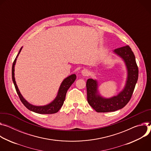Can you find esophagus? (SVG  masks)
I'll return each instance as SVG.
<instances>
[{
  "mask_svg": "<svg viewBox=\"0 0 151 151\" xmlns=\"http://www.w3.org/2000/svg\"><path fill=\"white\" fill-rule=\"evenodd\" d=\"M81 73V74H82L83 76H88L89 75V74H90L89 71L88 70H87V69L83 70Z\"/></svg>",
  "mask_w": 151,
  "mask_h": 151,
  "instance_id": "esophagus-1",
  "label": "esophagus"
}]
</instances>
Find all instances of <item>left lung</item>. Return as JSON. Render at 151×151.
Masks as SVG:
<instances>
[{
  "label": "left lung",
  "mask_w": 151,
  "mask_h": 151,
  "mask_svg": "<svg viewBox=\"0 0 151 151\" xmlns=\"http://www.w3.org/2000/svg\"><path fill=\"white\" fill-rule=\"evenodd\" d=\"M113 52L121 58L127 70V78L123 90L118 95L106 98L99 94L98 82L89 78L86 82L89 104L97 112H110L122 109L129 101L138 80L139 70L135 56L129 45L115 49Z\"/></svg>",
  "instance_id": "obj_1"
}]
</instances>
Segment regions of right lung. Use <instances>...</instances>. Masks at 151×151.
Instances as JSON below:
<instances>
[{
  "label": "right lung",
  "mask_w": 151,
  "mask_h": 151,
  "mask_svg": "<svg viewBox=\"0 0 151 151\" xmlns=\"http://www.w3.org/2000/svg\"><path fill=\"white\" fill-rule=\"evenodd\" d=\"M23 47L20 48V51L15 58L13 64H12V81L14 83V85L15 86L17 93L22 103L24 104V106L28 109L29 110L32 111L35 113H39V114H53L57 113L63 104V102L65 101L66 94L67 92V91L70 88L71 85L74 82V81L76 79V74H72L68 77H66L65 78L63 81L62 82L61 85L60 86V88L58 91V95L55 99L53 100V101L50 103V104L45 105V106H33L30 103H29L26 100L23 98L22 95L21 94L20 92L19 91V89L17 87V85L16 84V82L15 80V77H14V67L15 65V62L17 60V58L19 53H20L21 50L22 49Z\"/></svg>",
  "instance_id": "add662e5"
}]
</instances>
